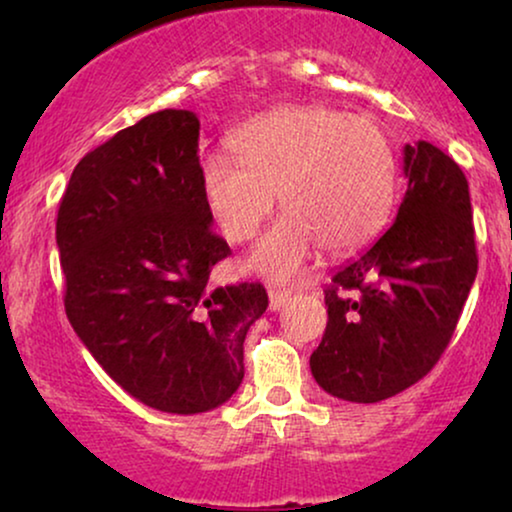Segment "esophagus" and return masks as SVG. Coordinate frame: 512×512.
I'll list each match as a JSON object with an SVG mask.
<instances>
[{"label":"esophagus","mask_w":512,"mask_h":512,"mask_svg":"<svg viewBox=\"0 0 512 512\" xmlns=\"http://www.w3.org/2000/svg\"><path fill=\"white\" fill-rule=\"evenodd\" d=\"M293 296L291 289H270V310H279L289 303Z\"/></svg>","instance_id":"esophagus-1"}]
</instances>
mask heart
I'll return each instance as SVG.
<instances>
[{
  "label": "heart",
  "mask_w": 512,
  "mask_h": 512,
  "mask_svg": "<svg viewBox=\"0 0 512 512\" xmlns=\"http://www.w3.org/2000/svg\"><path fill=\"white\" fill-rule=\"evenodd\" d=\"M235 157L200 160V193L226 240H254L279 205L286 212L249 256V268L291 279L317 249L340 256L373 242L396 200V153L380 125L331 107L289 104L249 118L230 135Z\"/></svg>",
  "instance_id": "obj_1"
}]
</instances>
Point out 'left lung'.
Returning <instances> with one entry per match:
<instances>
[{"label":"left lung","instance_id":"1","mask_svg":"<svg viewBox=\"0 0 512 512\" xmlns=\"http://www.w3.org/2000/svg\"><path fill=\"white\" fill-rule=\"evenodd\" d=\"M408 191L380 240L326 286L328 324L310 368L319 387L352 403L401 394L450 345L478 251L466 174L429 142L405 144Z\"/></svg>","mask_w":512,"mask_h":512}]
</instances>
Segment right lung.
Wrapping results in <instances>:
<instances>
[{
    "mask_svg": "<svg viewBox=\"0 0 512 512\" xmlns=\"http://www.w3.org/2000/svg\"><path fill=\"white\" fill-rule=\"evenodd\" d=\"M198 137L186 109L116 132L74 167L55 223L69 324L111 380L172 415L235 394L268 307L258 282L207 284L230 247L202 200Z\"/></svg>",
    "mask_w": 512,
    "mask_h": 512,
    "instance_id": "right-lung-1",
    "label": "right lung"
}]
</instances>
